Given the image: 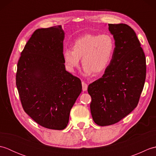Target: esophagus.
Returning <instances> with one entry per match:
<instances>
[{
  "label": "esophagus",
  "mask_w": 156,
  "mask_h": 156,
  "mask_svg": "<svg viewBox=\"0 0 156 156\" xmlns=\"http://www.w3.org/2000/svg\"><path fill=\"white\" fill-rule=\"evenodd\" d=\"M82 90H83V91H87L88 89V84L84 82H82Z\"/></svg>",
  "instance_id": "esophagus-1"
}]
</instances>
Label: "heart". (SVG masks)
I'll list each match as a JSON object with an SVG mask.
<instances>
[{
    "label": "heart",
    "instance_id": "obj_1",
    "mask_svg": "<svg viewBox=\"0 0 156 156\" xmlns=\"http://www.w3.org/2000/svg\"><path fill=\"white\" fill-rule=\"evenodd\" d=\"M72 49L63 51L66 69L74 72L82 58L84 74L89 76L92 72L99 74L105 71L112 60L115 44L113 37L108 34H87L76 39Z\"/></svg>",
    "mask_w": 156,
    "mask_h": 156
}]
</instances>
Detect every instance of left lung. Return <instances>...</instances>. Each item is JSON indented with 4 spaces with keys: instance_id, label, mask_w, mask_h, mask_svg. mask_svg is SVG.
I'll use <instances>...</instances> for the list:
<instances>
[{
    "instance_id": "left-lung-1",
    "label": "left lung",
    "mask_w": 156,
    "mask_h": 156,
    "mask_svg": "<svg viewBox=\"0 0 156 156\" xmlns=\"http://www.w3.org/2000/svg\"><path fill=\"white\" fill-rule=\"evenodd\" d=\"M115 49L101 78L88 85L93 121L99 126L113 125L137 107L144 87L146 61L133 29L129 25L108 24Z\"/></svg>"
}]
</instances>
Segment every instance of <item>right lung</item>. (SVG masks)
Instances as JSON below:
<instances>
[{
  "label": "right lung",
  "mask_w": 156,
  "mask_h": 156,
  "mask_svg": "<svg viewBox=\"0 0 156 156\" xmlns=\"http://www.w3.org/2000/svg\"><path fill=\"white\" fill-rule=\"evenodd\" d=\"M61 25L34 31L21 54L16 85L25 112L45 128L62 130L82 92L80 79L66 70Z\"/></svg>",
  "instance_id": "right-lung-1"
}]
</instances>
